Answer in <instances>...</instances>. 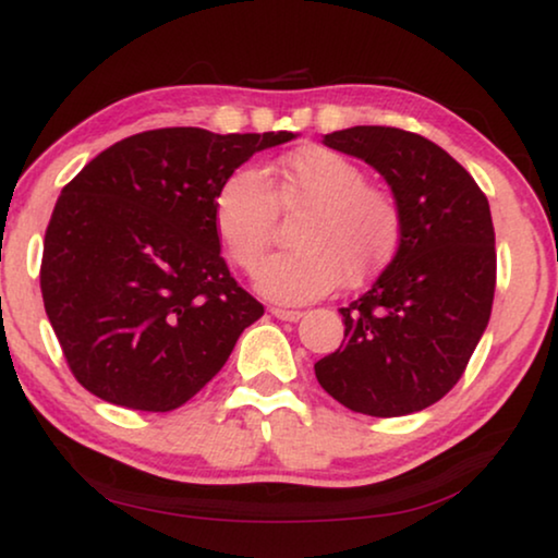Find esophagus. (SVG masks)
Here are the masks:
<instances>
[{
    "label": "esophagus",
    "instance_id": "esophagus-1",
    "mask_svg": "<svg viewBox=\"0 0 558 558\" xmlns=\"http://www.w3.org/2000/svg\"><path fill=\"white\" fill-rule=\"evenodd\" d=\"M269 312L277 319H284V323H296V319H302V315H304V312H300V310H287V307H271Z\"/></svg>",
    "mask_w": 558,
    "mask_h": 558
}]
</instances>
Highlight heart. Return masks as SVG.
<instances>
[{
	"label": "heart",
	"mask_w": 558,
	"mask_h": 558,
	"mask_svg": "<svg viewBox=\"0 0 558 558\" xmlns=\"http://www.w3.org/2000/svg\"><path fill=\"white\" fill-rule=\"evenodd\" d=\"M279 208L294 220V248L262 262L254 281L277 302H310L340 281L361 284L391 262L401 241V208L371 185L363 167L325 147L289 155L277 178L239 167L216 193V228L239 269H254L269 248Z\"/></svg>",
	"instance_id": "obj_1"
}]
</instances>
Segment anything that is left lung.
I'll return each mask as SVG.
<instances>
[{"instance_id": "obj_1", "label": "left lung", "mask_w": 558, "mask_h": 558, "mask_svg": "<svg viewBox=\"0 0 558 558\" xmlns=\"http://www.w3.org/2000/svg\"><path fill=\"white\" fill-rule=\"evenodd\" d=\"M323 142L384 174L403 226L391 264L340 310L345 340L315 376L357 414H414L452 391L490 319V205L457 159L414 132L353 126Z\"/></svg>"}]
</instances>
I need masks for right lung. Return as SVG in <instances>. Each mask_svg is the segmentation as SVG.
<instances>
[{"label":"right lung","mask_w":558,"mask_h":558,"mask_svg":"<svg viewBox=\"0 0 558 558\" xmlns=\"http://www.w3.org/2000/svg\"><path fill=\"white\" fill-rule=\"evenodd\" d=\"M292 132L197 126L126 136L60 193L40 289L68 368L98 399L172 411L223 368L264 315L220 256L216 193Z\"/></svg>","instance_id":"obj_1"}]
</instances>
